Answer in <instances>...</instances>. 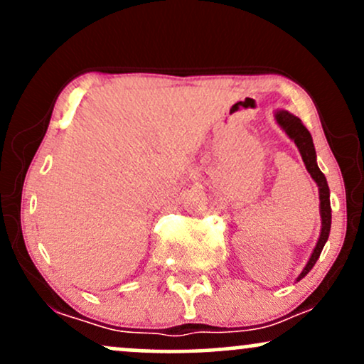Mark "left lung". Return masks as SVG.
I'll return each mask as SVG.
<instances>
[{
    "mask_svg": "<svg viewBox=\"0 0 364 364\" xmlns=\"http://www.w3.org/2000/svg\"><path fill=\"white\" fill-rule=\"evenodd\" d=\"M275 119H277L279 127L287 133L291 140H294L296 147L299 149L304 166H306L308 173L311 174V178L315 179V183L318 185V193H320V217H321V231L320 237L316 241L315 250H313L310 260H308L306 267L303 269V272L299 274L298 281L306 275L313 269L316 260H318L321 250H323L325 243H327L328 235H330V224H332V208H330V190L327 185V178L321 173L318 164H316V152L315 145H313V139L308 132L306 127L301 123V119L298 116L291 114L289 111H277L275 112Z\"/></svg>",
    "mask_w": 364,
    "mask_h": 364,
    "instance_id": "1",
    "label": "left lung"
}]
</instances>
